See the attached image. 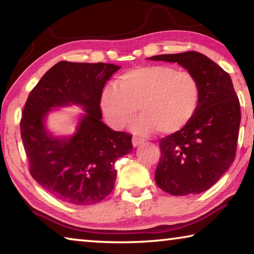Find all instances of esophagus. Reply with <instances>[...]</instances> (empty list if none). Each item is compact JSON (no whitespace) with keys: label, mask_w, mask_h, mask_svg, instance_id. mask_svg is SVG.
I'll list each match as a JSON object with an SVG mask.
<instances>
[{"label":"esophagus","mask_w":254,"mask_h":254,"mask_svg":"<svg viewBox=\"0 0 254 254\" xmlns=\"http://www.w3.org/2000/svg\"><path fill=\"white\" fill-rule=\"evenodd\" d=\"M141 143H143V139H141V137L133 136V139H132L133 147H136V145H139V144H141Z\"/></svg>","instance_id":"1"}]
</instances>
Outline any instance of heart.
Segmentation results:
<instances>
[{
	"mask_svg": "<svg viewBox=\"0 0 254 254\" xmlns=\"http://www.w3.org/2000/svg\"><path fill=\"white\" fill-rule=\"evenodd\" d=\"M200 101V86L188 71L168 65L133 68L107 84L101 95V110L113 128H122L136 111L142 117L132 123L139 134L158 130L174 134L194 118Z\"/></svg>",
	"mask_w": 254,
	"mask_h": 254,
	"instance_id": "b5f03b06",
	"label": "heart"
}]
</instances>
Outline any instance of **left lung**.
Masks as SVG:
<instances>
[{"label": "left lung", "instance_id": "left-lung-1", "mask_svg": "<svg viewBox=\"0 0 254 254\" xmlns=\"http://www.w3.org/2000/svg\"><path fill=\"white\" fill-rule=\"evenodd\" d=\"M149 59L177 63L199 83L200 101L194 118L159 141L161 157L154 179L170 195L200 194L222 177L235 158L241 110L233 83L224 69L197 51Z\"/></svg>", "mask_w": 254, "mask_h": 254}]
</instances>
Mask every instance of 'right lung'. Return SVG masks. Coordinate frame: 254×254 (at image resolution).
<instances>
[{
  "label": "right lung",
  "mask_w": 254,
  "mask_h": 254,
  "mask_svg": "<svg viewBox=\"0 0 254 254\" xmlns=\"http://www.w3.org/2000/svg\"><path fill=\"white\" fill-rule=\"evenodd\" d=\"M120 66L113 64L59 62L30 92L20 132L32 178L49 194L72 205H92L113 190L117 159L131 152L132 134L102 122L101 95ZM78 104L88 114L69 138L45 131L51 107Z\"/></svg>",
  "instance_id": "add662e5"
}]
</instances>
